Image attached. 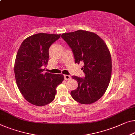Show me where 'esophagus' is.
<instances>
[{"label": "esophagus", "instance_id": "esophagus-1", "mask_svg": "<svg viewBox=\"0 0 135 135\" xmlns=\"http://www.w3.org/2000/svg\"><path fill=\"white\" fill-rule=\"evenodd\" d=\"M64 79L65 80H70L71 79V76L70 75H68V74H65V75H64Z\"/></svg>", "mask_w": 135, "mask_h": 135}]
</instances>
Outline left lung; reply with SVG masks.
<instances>
[{"mask_svg": "<svg viewBox=\"0 0 135 135\" xmlns=\"http://www.w3.org/2000/svg\"><path fill=\"white\" fill-rule=\"evenodd\" d=\"M61 37L71 48L75 63L84 62L82 69L85 77L73 76L77 80V89L71 96L82 104H90L99 99L110 83L112 74V58L104 41L91 32L78 30L62 34Z\"/></svg>", "mask_w": 135, "mask_h": 135, "instance_id": "1", "label": "left lung"}]
</instances>
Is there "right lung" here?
Returning <instances> with one entry per match:
<instances>
[{"mask_svg":"<svg viewBox=\"0 0 135 135\" xmlns=\"http://www.w3.org/2000/svg\"><path fill=\"white\" fill-rule=\"evenodd\" d=\"M61 35L38 33L23 41L18 50L15 64L17 87L24 98L33 105L44 106L54 100L56 87L64 80L59 74L45 73L49 48Z\"/></svg>","mask_w":135,"mask_h":135,"instance_id":"1","label":"right lung"}]
</instances>
